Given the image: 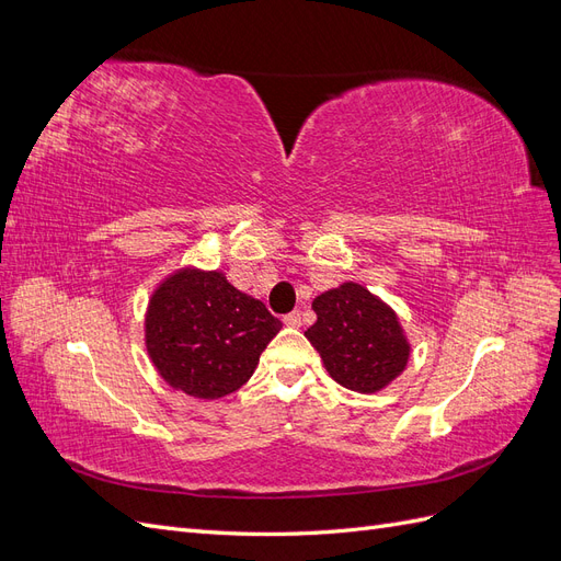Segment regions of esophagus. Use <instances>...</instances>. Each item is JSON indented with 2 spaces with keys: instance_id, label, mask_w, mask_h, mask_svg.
Wrapping results in <instances>:
<instances>
[{
  "instance_id": "obj_1",
  "label": "esophagus",
  "mask_w": 561,
  "mask_h": 561,
  "mask_svg": "<svg viewBox=\"0 0 561 561\" xmlns=\"http://www.w3.org/2000/svg\"><path fill=\"white\" fill-rule=\"evenodd\" d=\"M283 322H285L287 328H299V325H301V313H299V311L287 313V316L283 318Z\"/></svg>"
}]
</instances>
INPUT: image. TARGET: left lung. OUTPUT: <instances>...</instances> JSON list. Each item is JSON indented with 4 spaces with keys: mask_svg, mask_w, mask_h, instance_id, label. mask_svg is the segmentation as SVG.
<instances>
[{
    "mask_svg": "<svg viewBox=\"0 0 561 561\" xmlns=\"http://www.w3.org/2000/svg\"><path fill=\"white\" fill-rule=\"evenodd\" d=\"M316 322L304 332L328 375L355 393H379L410 363L412 344L398 313L367 287L346 280L313 299Z\"/></svg>",
    "mask_w": 561,
    "mask_h": 561,
    "instance_id": "left-lung-1",
    "label": "left lung"
}]
</instances>
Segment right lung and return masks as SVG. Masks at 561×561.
Masks as SVG:
<instances>
[{"mask_svg": "<svg viewBox=\"0 0 561 561\" xmlns=\"http://www.w3.org/2000/svg\"><path fill=\"white\" fill-rule=\"evenodd\" d=\"M278 318L227 280L219 268L180 266L151 293L145 346L159 377L184 396L219 400L257 369Z\"/></svg>", "mask_w": 561, "mask_h": 561, "instance_id": "add662e5", "label": "right lung"}]
</instances>
